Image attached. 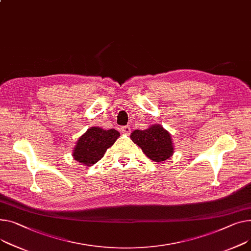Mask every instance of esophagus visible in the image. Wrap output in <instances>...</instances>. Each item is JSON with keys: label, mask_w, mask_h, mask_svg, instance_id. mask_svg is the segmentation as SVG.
I'll list each match as a JSON object with an SVG mask.
<instances>
[{"label": "esophagus", "mask_w": 251, "mask_h": 251, "mask_svg": "<svg viewBox=\"0 0 251 251\" xmlns=\"http://www.w3.org/2000/svg\"><path fill=\"white\" fill-rule=\"evenodd\" d=\"M120 131H121V133H123V134L129 135L130 133H131V128H130L128 125H127V126H123V127H121Z\"/></svg>", "instance_id": "34e87169"}]
</instances>
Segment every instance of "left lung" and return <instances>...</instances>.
<instances>
[{
	"label": "left lung",
	"instance_id": "left-lung-1",
	"mask_svg": "<svg viewBox=\"0 0 251 251\" xmlns=\"http://www.w3.org/2000/svg\"><path fill=\"white\" fill-rule=\"evenodd\" d=\"M130 138L148 158L155 162L164 161L174 154L175 146L171 133L160 124H153L145 130H134Z\"/></svg>",
	"mask_w": 251,
	"mask_h": 251
}]
</instances>
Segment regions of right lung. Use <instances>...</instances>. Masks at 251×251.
<instances>
[{
  "mask_svg": "<svg viewBox=\"0 0 251 251\" xmlns=\"http://www.w3.org/2000/svg\"><path fill=\"white\" fill-rule=\"evenodd\" d=\"M120 136L115 129L105 130L101 127H91L77 139L73 150L75 160L91 166L101 159L107 149Z\"/></svg>",
  "mask_w": 251,
  "mask_h": 251,
  "instance_id": "right-lung-1",
  "label": "right lung"
}]
</instances>
